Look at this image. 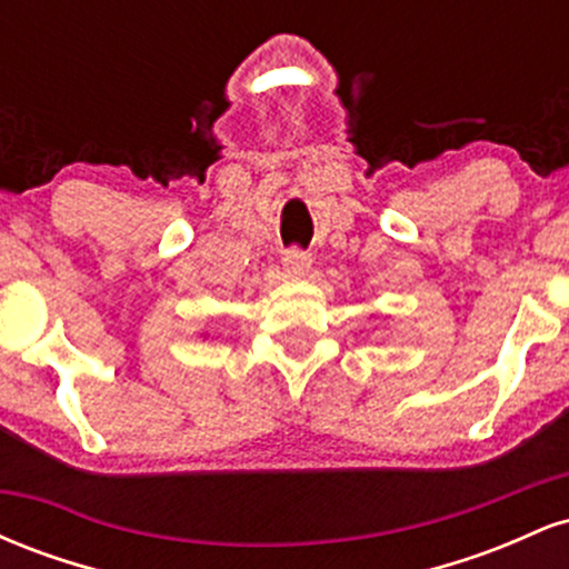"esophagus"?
<instances>
[{
  "instance_id": "34e87169",
  "label": "esophagus",
  "mask_w": 569,
  "mask_h": 569,
  "mask_svg": "<svg viewBox=\"0 0 569 569\" xmlns=\"http://www.w3.org/2000/svg\"><path fill=\"white\" fill-rule=\"evenodd\" d=\"M312 259L310 253L299 251V248H289V251L283 253V272L289 278H302L307 270H310Z\"/></svg>"
}]
</instances>
